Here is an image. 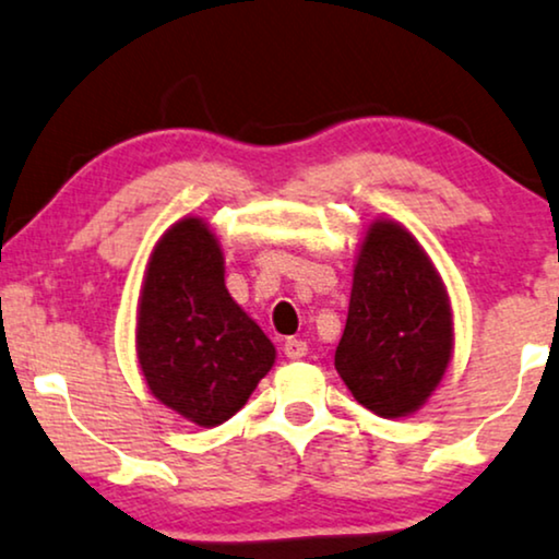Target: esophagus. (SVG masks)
Here are the masks:
<instances>
[{
  "mask_svg": "<svg viewBox=\"0 0 559 559\" xmlns=\"http://www.w3.org/2000/svg\"><path fill=\"white\" fill-rule=\"evenodd\" d=\"M282 349H285V357H290V360H300V357L308 355V344L302 340H287Z\"/></svg>",
  "mask_w": 559,
  "mask_h": 559,
  "instance_id": "34e87169",
  "label": "esophagus"
}]
</instances>
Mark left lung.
Wrapping results in <instances>:
<instances>
[{
	"instance_id": "obj_1",
	"label": "left lung",
	"mask_w": 559,
	"mask_h": 559,
	"mask_svg": "<svg viewBox=\"0 0 559 559\" xmlns=\"http://www.w3.org/2000/svg\"><path fill=\"white\" fill-rule=\"evenodd\" d=\"M451 353V306L436 266L402 225L373 223L357 253L336 373L365 409L394 419L427 402Z\"/></svg>"
}]
</instances>
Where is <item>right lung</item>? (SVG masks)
<instances>
[{
	"mask_svg": "<svg viewBox=\"0 0 559 559\" xmlns=\"http://www.w3.org/2000/svg\"><path fill=\"white\" fill-rule=\"evenodd\" d=\"M136 357L155 399L199 427L236 415L274 365V344L227 293L223 251L199 217L176 223L150 257Z\"/></svg>",
	"mask_w": 559,
	"mask_h": 559,
	"instance_id": "add662e5",
	"label": "right lung"
}]
</instances>
